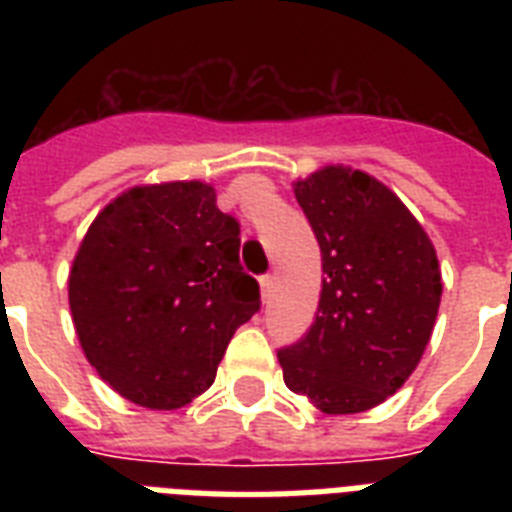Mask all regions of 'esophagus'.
I'll use <instances>...</instances> for the list:
<instances>
[{"mask_svg":"<svg viewBox=\"0 0 512 512\" xmlns=\"http://www.w3.org/2000/svg\"><path fill=\"white\" fill-rule=\"evenodd\" d=\"M273 284H276V281H273V276H263V279H260V295H263V303H268V300H271Z\"/></svg>","mask_w":512,"mask_h":512,"instance_id":"34e87169","label":"esophagus"}]
</instances>
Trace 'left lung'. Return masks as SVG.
Instances as JSON below:
<instances>
[{
	"label": "left lung",
	"mask_w": 512,
	"mask_h": 512,
	"mask_svg": "<svg viewBox=\"0 0 512 512\" xmlns=\"http://www.w3.org/2000/svg\"><path fill=\"white\" fill-rule=\"evenodd\" d=\"M321 247V297L305 337L279 350L284 382L324 414L393 396L436 327L441 268L406 204L369 172L327 164L295 180Z\"/></svg>",
	"instance_id": "left-lung-1"
}]
</instances>
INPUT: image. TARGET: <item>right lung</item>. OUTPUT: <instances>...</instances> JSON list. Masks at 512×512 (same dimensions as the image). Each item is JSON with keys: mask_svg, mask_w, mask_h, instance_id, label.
<instances>
[{"mask_svg": "<svg viewBox=\"0 0 512 512\" xmlns=\"http://www.w3.org/2000/svg\"><path fill=\"white\" fill-rule=\"evenodd\" d=\"M239 244V223L201 180L135 185L108 201L68 273L76 337L100 380L162 412L201 396L260 308Z\"/></svg>", "mask_w": 512, "mask_h": 512, "instance_id": "add662e5", "label": "right lung"}]
</instances>
